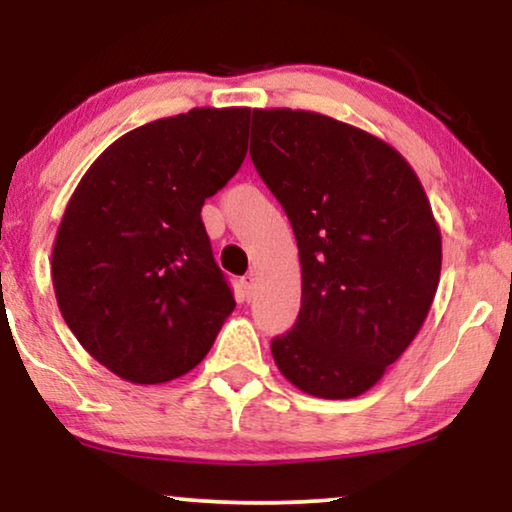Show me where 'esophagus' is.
<instances>
[{"label": "esophagus", "instance_id": "34e87169", "mask_svg": "<svg viewBox=\"0 0 512 512\" xmlns=\"http://www.w3.org/2000/svg\"><path fill=\"white\" fill-rule=\"evenodd\" d=\"M240 286H242V291H244V298L251 300V296H254V286H256L254 272H249V275H244V277L240 279Z\"/></svg>", "mask_w": 512, "mask_h": 512}]
</instances>
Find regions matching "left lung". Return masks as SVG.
<instances>
[{
	"label": "left lung",
	"mask_w": 512,
	"mask_h": 512,
	"mask_svg": "<svg viewBox=\"0 0 512 512\" xmlns=\"http://www.w3.org/2000/svg\"><path fill=\"white\" fill-rule=\"evenodd\" d=\"M249 153L289 216L303 275L296 324L270 342L277 368L310 396L366 394L436 296L429 198L394 146L317 111L254 109Z\"/></svg>",
	"instance_id": "8db88e82"
}]
</instances>
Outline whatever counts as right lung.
<instances>
[{"label": "right lung", "mask_w": 512, "mask_h": 512, "mask_svg": "<svg viewBox=\"0 0 512 512\" xmlns=\"http://www.w3.org/2000/svg\"><path fill=\"white\" fill-rule=\"evenodd\" d=\"M249 114L200 107L125 132L67 202L55 298L83 349L123 380L186 375L235 310L200 212L240 170Z\"/></svg>", "instance_id": "obj_1"}]
</instances>
